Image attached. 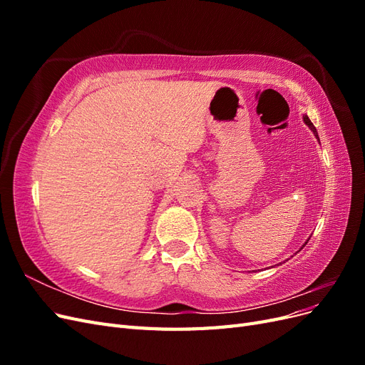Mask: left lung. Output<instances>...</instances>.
<instances>
[{
    "mask_svg": "<svg viewBox=\"0 0 365 365\" xmlns=\"http://www.w3.org/2000/svg\"><path fill=\"white\" fill-rule=\"evenodd\" d=\"M303 120H304V123L309 126V128H311V130L314 132V134H315V137L318 138V134H317V129H315V126H314V123H312V121L311 120H309V117L307 115H303Z\"/></svg>",
    "mask_w": 365,
    "mask_h": 365,
    "instance_id": "left-lung-1",
    "label": "left lung"
}]
</instances>
